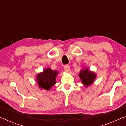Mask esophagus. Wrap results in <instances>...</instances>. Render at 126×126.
<instances>
[{
  "mask_svg": "<svg viewBox=\"0 0 126 126\" xmlns=\"http://www.w3.org/2000/svg\"><path fill=\"white\" fill-rule=\"evenodd\" d=\"M69 68H70L69 66L68 65H65V66H64V68H63V69H64V70L66 72H68L69 70Z\"/></svg>",
  "mask_w": 126,
  "mask_h": 126,
  "instance_id": "34e87169",
  "label": "esophagus"
}]
</instances>
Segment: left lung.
Listing matches in <instances>:
<instances>
[{
    "label": "left lung",
    "instance_id": "left-lung-1",
    "mask_svg": "<svg viewBox=\"0 0 126 126\" xmlns=\"http://www.w3.org/2000/svg\"><path fill=\"white\" fill-rule=\"evenodd\" d=\"M82 83L85 87H89L93 84L96 77V75L94 72H91L88 69H85L81 70L79 73Z\"/></svg>",
    "mask_w": 126,
    "mask_h": 126
}]
</instances>
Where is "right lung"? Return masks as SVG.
<instances>
[{
    "instance_id": "right-lung-1",
    "label": "right lung",
    "mask_w": 126,
    "mask_h": 126,
    "mask_svg": "<svg viewBox=\"0 0 126 126\" xmlns=\"http://www.w3.org/2000/svg\"><path fill=\"white\" fill-rule=\"evenodd\" d=\"M58 72L46 68L41 73L37 75V81L39 88L49 90L56 84V77Z\"/></svg>"
}]
</instances>
